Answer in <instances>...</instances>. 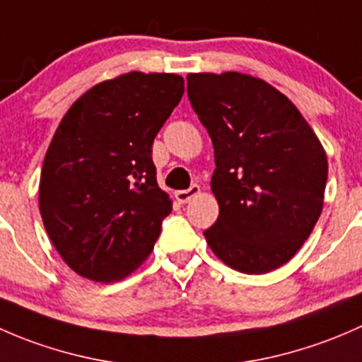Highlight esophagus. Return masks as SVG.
<instances>
[{"label":"esophagus","instance_id":"esophagus-1","mask_svg":"<svg viewBox=\"0 0 362 362\" xmlns=\"http://www.w3.org/2000/svg\"><path fill=\"white\" fill-rule=\"evenodd\" d=\"M199 191H202V189H199V185H191V187L185 189V191H177V192H175V198H177L178 203L184 204V203L191 202L192 198H196V196L199 194Z\"/></svg>","mask_w":362,"mask_h":362}]
</instances>
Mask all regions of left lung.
I'll return each mask as SVG.
<instances>
[{"label":"left lung","instance_id":"1","mask_svg":"<svg viewBox=\"0 0 362 362\" xmlns=\"http://www.w3.org/2000/svg\"><path fill=\"white\" fill-rule=\"evenodd\" d=\"M214 144L218 217L203 233L224 264L262 275L294 257L322 214L327 156L286 94L238 71L189 73Z\"/></svg>","mask_w":362,"mask_h":362}]
</instances>
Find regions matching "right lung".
Wrapping results in <instances>:
<instances>
[{"instance_id":"1","label":"right lung","mask_w":362,"mask_h":362,"mask_svg":"<svg viewBox=\"0 0 362 362\" xmlns=\"http://www.w3.org/2000/svg\"><path fill=\"white\" fill-rule=\"evenodd\" d=\"M182 94L175 73H124L90 87L57 126L38 204L50 242L76 275L117 282L154 250L173 203L158 185L152 144Z\"/></svg>"}]
</instances>
